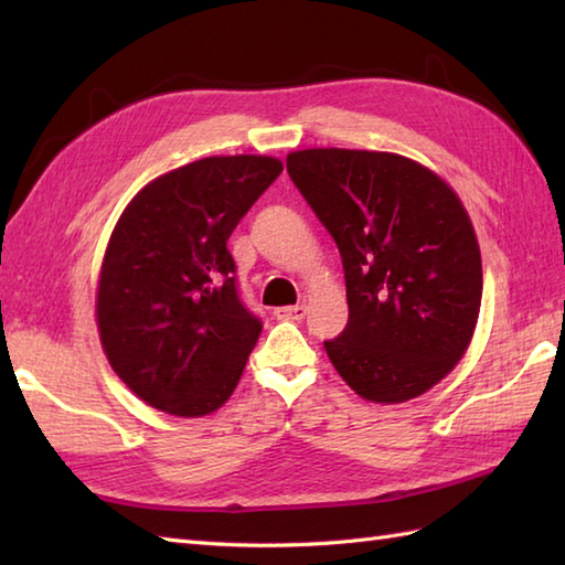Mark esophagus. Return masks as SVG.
I'll list each match as a JSON object with an SVG mask.
<instances>
[{
    "label": "esophagus",
    "mask_w": 565,
    "mask_h": 565,
    "mask_svg": "<svg viewBox=\"0 0 565 565\" xmlns=\"http://www.w3.org/2000/svg\"><path fill=\"white\" fill-rule=\"evenodd\" d=\"M308 313V308L301 306H281V308H274V316L279 320H303Z\"/></svg>",
    "instance_id": "obj_1"
}]
</instances>
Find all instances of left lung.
Instances as JSON below:
<instances>
[{
  "instance_id": "1",
  "label": "left lung",
  "mask_w": 565,
  "mask_h": 565,
  "mask_svg": "<svg viewBox=\"0 0 565 565\" xmlns=\"http://www.w3.org/2000/svg\"><path fill=\"white\" fill-rule=\"evenodd\" d=\"M286 170L342 255L350 322L326 342L332 366L371 403L427 393L481 313V247L459 194L395 152L294 150Z\"/></svg>"
}]
</instances>
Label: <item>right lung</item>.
Masks as SVG:
<instances>
[{
	"label": "right lung",
	"instance_id": "1",
	"mask_svg": "<svg viewBox=\"0 0 565 565\" xmlns=\"http://www.w3.org/2000/svg\"><path fill=\"white\" fill-rule=\"evenodd\" d=\"M271 154H213L154 177L106 245L97 328L140 401L203 417L231 398L262 322L239 303L227 237L281 174Z\"/></svg>",
	"mask_w": 565,
	"mask_h": 565
}]
</instances>
